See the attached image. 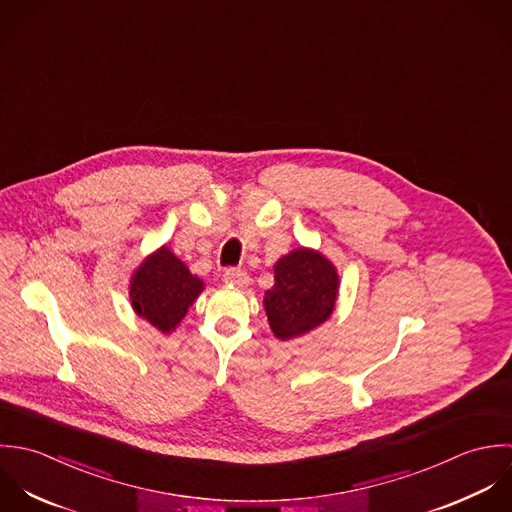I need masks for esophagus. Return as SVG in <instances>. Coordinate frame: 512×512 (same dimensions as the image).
<instances>
[{"label":"esophagus","instance_id":"esophagus-1","mask_svg":"<svg viewBox=\"0 0 512 512\" xmlns=\"http://www.w3.org/2000/svg\"><path fill=\"white\" fill-rule=\"evenodd\" d=\"M223 281H225L227 285L239 287V289L249 285V277H247V273L241 271V269H225V271H223Z\"/></svg>","mask_w":512,"mask_h":512}]
</instances>
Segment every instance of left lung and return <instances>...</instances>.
<instances>
[{"mask_svg": "<svg viewBox=\"0 0 512 512\" xmlns=\"http://www.w3.org/2000/svg\"><path fill=\"white\" fill-rule=\"evenodd\" d=\"M275 285L263 307L275 338L289 342L324 324L338 301L340 277L334 263L316 249L297 247L275 263Z\"/></svg>", "mask_w": 512, "mask_h": 512, "instance_id": "8db88e82", "label": "left lung"}]
</instances>
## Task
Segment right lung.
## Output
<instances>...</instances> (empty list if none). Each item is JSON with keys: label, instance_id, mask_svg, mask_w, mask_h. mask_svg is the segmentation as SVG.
I'll return each mask as SVG.
<instances>
[{"label": "right lung", "instance_id": "1", "mask_svg": "<svg viewBox=\"0 0 512 512\" xmlns=\"http://www.w3.org/2000/svg\"><path fill=\"white\" fill-rule=\"evenodd\" d=\"M204 289V281L168 245H162L134 269L128 297L140 318L162 334H170Z\"/></svg>", "mask_w": 512, "mask_h": 512}]
</instances>
